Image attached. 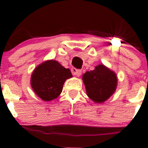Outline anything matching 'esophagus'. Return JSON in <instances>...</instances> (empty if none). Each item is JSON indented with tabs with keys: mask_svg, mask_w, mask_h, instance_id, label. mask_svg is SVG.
I'll use <instances>...</instances> for the list:
<instances>
[{
	"mask_svg": "<svg viewBox=\"0 0 148 148\" xmlns=\"http://www.w3.org/2000/svg\"><path fill=\"white\" fill-rule=\"evenodd\" d=\"M71 71H72V73L73 74V75H75V76H81V73H82L81 70L74 68V67H73V68L71 69Z\"/></svg>",
	"mask_w": 148,
	"mask_h": 148,
	"instance_id": "obj_1",
	"label": "esophagus"
}]
</instances>
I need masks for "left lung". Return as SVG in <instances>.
Wrapping results in <instances>:
<instances>
[{"instance_id":"obj_1","label":"left lung","mask_w":148,"mask_h":148,"mask_svg":"<svg viewBox=\"0 0 148 148\" xmlns=\"http://www.w3.org/2000/svg\"><path fill=\"white\" fill-rule=\"evenodd\" d=\"M83 81L88 97L96 103H102L115 92L118 79L113 71L99 64L94 70L85 73Z\"/></svg>"}]
</instances>
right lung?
Masks as SVG:
<instances>
[{
	"label": "right lung",
	"instance_id": "1",
	"mask_svg": "<svg viewBox=\"0 0 148 148\" xmlns=\"http://www.w3.org/2000/svg\"><path fill=\"white\" fill-rule=\"evenodd\" d=\"M71 77L70 69L64 68L58 61L47 60L34 69L30 84L39 97L45 101H51L60 95L64 81Z\"/></svg>",
	"mask_w": 148,
	"mask_h": 148
}]
</instances>
